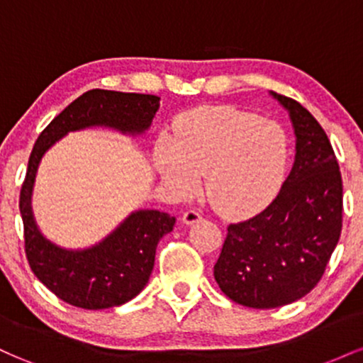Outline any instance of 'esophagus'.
<instances>
[{
    "label": "esophagus",
    "instance_id": "1",
    "mask_svg": "<svg viewBox=\"0 0 363 363\" xmlns=\"http://www.w3.org/2000/svg\"><path fill=\"white\" fill-rule=\"evenodd\" d=\"M201 218H203L201 211L196 210V208H191V210L184 211V215H182V222H184L186 225H193L196 222H199Z\"/></svg>",
    "mask_w": 363,
    "mask_h": 363
}]
</instances>
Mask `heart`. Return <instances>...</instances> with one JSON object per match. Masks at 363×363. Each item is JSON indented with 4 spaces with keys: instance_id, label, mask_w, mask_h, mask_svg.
<instances>
[{
    "instance_id": "b5f03b06",
    "label": "heart",
    "mask_w": 363,
    "mask_h": 363,
    "mask_svg": "<svg viewBox=\"0 0 363 363\" xmlns=\"http://www.w3.org/2000/svg\"><path fill=\"white\" fill-rule=\"evenodd\" d=\"M155 165L174 193L187 198L201 187L220 213L245 216L280 193L290 165V140L274 121L230 109L205 107L182 118L176 141L164 136Z\"/></svg>"
}]
</instances>
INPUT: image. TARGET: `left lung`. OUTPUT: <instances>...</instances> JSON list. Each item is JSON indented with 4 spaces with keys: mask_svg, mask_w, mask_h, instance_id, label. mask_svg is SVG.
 Masks as SVG:
<instances>
[{
    "mask_svg": "<svg viewBox=\"0 0 363 363\" xmlns=\"http://www.w3.org/2000/svg\"><path fill=\"white\" fill-rule=\"evenodd\" d=\"M272 95L294 124V167L269 206L228 225L213 268L220 290L252 309L281 307L309 294L323 278L343 225V182L328 135L297 101Z\"/></svg>",
    "mask_w": 363,
    "mask_h": 363,
    "instance_id": "obj_1",
    "label": "left lung"
}]
</instances>
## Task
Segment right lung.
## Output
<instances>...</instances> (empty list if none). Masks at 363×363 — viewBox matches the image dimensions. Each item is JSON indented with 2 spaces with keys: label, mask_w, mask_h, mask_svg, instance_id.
<instances>
[{
  "label": "right lung",
  "mask_w": 363,
  "mask_h": 363,
  "mask_svg": "<svg viewBox=\"0 0 363 363\" xmlns=\"http://www.w3.org/2000/svg\"><path fill=\"white\" fill-rule=\"evenodd\" d=\"M158 102L157 95L85 91L48 124L28 157L18 205L27 261L56 297L74 307L97 311L135 298L148 283L158 240L172 230L176 216L158 210L135 211L97 245L82 251L62 249L40 234L32 213V187L40 158L57 140L78 129L107 126L140 135L152 124Z\"/></svg>",
  "instance_id": "obj_1"
}]
</instances>
